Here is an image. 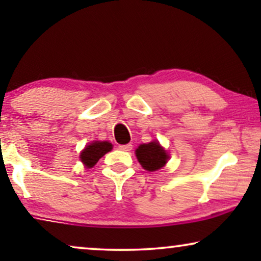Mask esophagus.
<instances>
[{
  "mask_svg": "<svg viewBox=\"0 0 261 261\" xmlns=\"http://www.w3.org/2000/svg\"><path fill=\"white\" fill-rule=\"evenodd\" d=\"M119 148L121 151H130L132 148H133V145L132 144H126V145H120Z\"/></svg>",
  "mask_w": 261,
  "mask_h": 261,
  "instance_id": "34e87169",
  "label": "esophagus"
}]
</instances>
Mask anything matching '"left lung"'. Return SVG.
Returning <instances> with one entry per match:
<instances>
[{
  "instance_id": "obj_1",
  "label": "left lung",
  "mask_w": 261,
  "mask_h": 261,
  "mask_svg": "<svg viewBox=\"0 0 261 261\" xmlns=\"http://www.w3.org/2000/svg\"><path fill=\"white\" fill-rule=\"evenodd\" d=\"M137 158L141 166L147 171H156L165 165L169 160V155L159 142H149L139 146L135 151Z\"/></svg>"
}]
</instances>
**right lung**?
I'll use <instances>...</instances> for the list:
<instances>
[{"label":"right lung","mask_w":261,"mask_h":261,"mask_svg":"<svg viewBox=\"0 0 261 261\" xmlns=\"http://www.w3.org/2000/svg\"><path fill=\"white\" fill-rule=\"evenodd\" d=\"M113 145L108 141H94L88 145L81 153V160L85 167L90 169L102 158L106 153L112 151Z\"/></svg>","instance_id":"1"}]
</instances>
